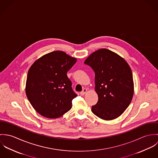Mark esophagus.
Wrapping results in <instances>:
<instances>
[{
  "mask_svg": "<svg viewBox=\"0 0 158 158\" xmlns=\"http://www.w3.org/2000/svg\"><path fill=\"white\" fill-rule=\"evenodd\" d=\"M86 92H87V89L84 88L83 90H82V91L80 92V95H84L86 94Z\"/></svg>",
  "mask_w": 158,
  "mask_h": 158,
  "instance_id": "34e87169",
  "label": "esophagus"
}]
</instances>
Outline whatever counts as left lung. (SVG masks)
<instances>
[{"instance_id": "1", "label": "left lung", "mask_w": 158, "mask_h": 158, "mask_svg": "<svg viewBox=\"0 0 158 158\" xmlns=\"http://www.w3.org/2000/svg\"><path fill=\"white\" fill-rule=\"evenodd\" d=\"M95 72V90L98 100L92 112L99 118H117L130 105L134 94L131 68L127 61L112 51L102 48L85 60Z\"/></svg>"}]
</instances>
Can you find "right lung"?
I'll return each instance as SVG.
<instances>
[{
    "mask_svg": "<svg viewBox=\"0 0 158 158\" xmlns=\"http://www.w3.org/2000/svg\"><path fill=\"white\" fill-rule=\"evenodd\" d=\"M77 60L54 51L37 60L28 70L25 92L34 109L49 118L60 117L72 108L77 96L67 75Z\"/></svg>",
    "mask_w": 158,
    "mask_h": 158,
    "instance_id": "obj_1",
    "label": "right lung"
}]
</instances>
